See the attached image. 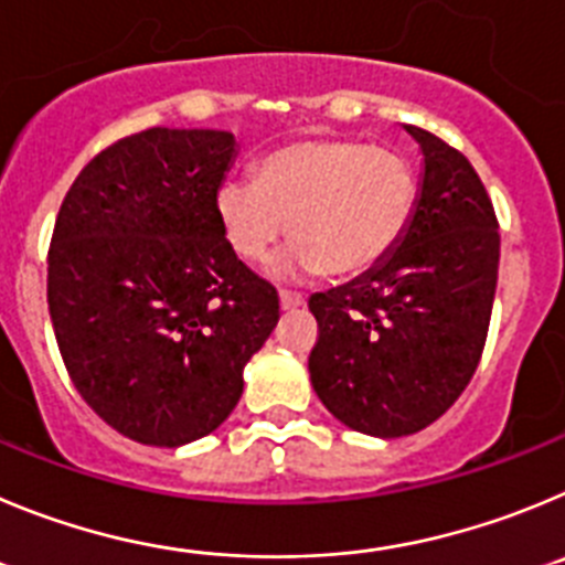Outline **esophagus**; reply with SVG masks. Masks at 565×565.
<instances>
[{
	"instance_id": "34e87169",
	"label": "esophagus",
	"mask_w": 565,
	"mask_h": 565,
	"mask_svg": "<svg viewBox=\"0 0 565 565\" xmlns=\"http://www.w3.org/2000/svg\"><path fill=\"white\" fill-rule=\"evenodd\" d=\"M278 301H281V309H298V307H303V295L281 289V292H278Z\"/></svg>"
}]
</instances>
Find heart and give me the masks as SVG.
I'll return each instance as SVG.
<instances>
[{"label": "heart", "mask_w": 565, "mask_h": 565, "mask_svg": "<svg viewBox=\"0 0 565 565\" xmlns=\"http://www.w3.org/2000/svg\"><path fill=\"white\" fill-rule=\"evenodd\" d=\"M416 207V177L396 151L309 137L270 151L253 182L216 191V220L231 250L245 262L270 256L287 233L292 245L276 273L358 276L391 256Z\"/></svg>", "instance_id": "1"}]
</instances>
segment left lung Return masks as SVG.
<instances>
[{"label": "left lung", "mask_w": 565, "mask_h": 565, "mask_svg": "<svg viewBox=\"0 0 565 565\" xmlns=\"http://www.w3.org/2000/svg\"><path fill=\"white\" fill-rule=\"evenodd\" d=\"M422 151L414 220L385 262L309 298L318 343L309 380L345 428L396 439L461 396L490 327L501 236L461 151L403 126Z\"/></svg>", "instance_id": "1"}]
</instances>
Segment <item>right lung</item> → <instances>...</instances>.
I'll return each instance as SVG.
<instances>
[{
	"instance_id": "add662e5",
	"label": "right lung",
	"mask_w": 565,
	"mask_h": 565,
	"mask_svg": "<svg viewBox=\"0 0 565 565\" xmlns=\"http://www.w3.org/2000/svg\"><path fill=\"white\" fill-rule=\"evenodd\" d=\"M236 154L231 131L157 126L86 162L61 202L47 258L61 358L86 405L140 445L220 428L278 323L276 287L216 220Z\"/></svg>"
}]
</instances>
